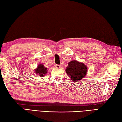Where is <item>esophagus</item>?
Here are the masks:
<instances>
[{"label":"esophagus","mask_w":122,"mask_h":122,"mask_svg":"<svg viewBox=\"0 0 122 122\" xmlns=\"http://www.w3.org/2000/svg\"><path fill=\"white\" fill-rule=\"evenodd\" d=\"M55 67L56 68H57V69H59V68H61V65L56 64V65H55Z\"/></svg>","instance_id":"34e87169"}]
</instances>
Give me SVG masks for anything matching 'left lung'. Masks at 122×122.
Wrapping results in <instances>:
<instances>
[{"label":"left lung","mask_w":122,"mask_h":122,"mask_svg":"<svg viewBox=\"0 0 122 122\" xmlns=\"http://www.w3.org/2000/svg\"><path fill=\"white\" fill-rule=\"evenodd\" d=\"M66 72L73 82H76L86 76L87 68L83 63L73 60L69 62L68 66L66 67Z\"/></svg>","instance_id":"1"}]
</instances>
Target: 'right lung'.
I'll return each mask as SVG.
<instances>
[{
    "instance_id": "obj_1",
    "label": "right lung",
    "mask_w": 122,
    "mask_h": 122,
    "mask_svg": "<svg viewBox=\"0 0 122 122\" xmlns=\"http://www.w3.org/2000/svg\"><path fill=\"white\" fill-rule=\"evenodd\" d=\"M47 69L44 67L43 64H39L38 66V67L35 69V72L38 74L40 77L44 76L47 73Z\"/></svg>"
}]
</instances>
